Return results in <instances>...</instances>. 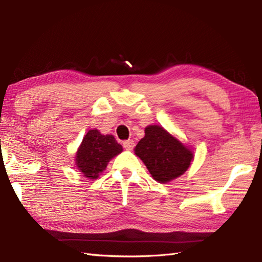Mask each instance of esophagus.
Listing matches in <instances>:
<instances>
[{"label":"esophagus","mask_w":262,"mask_h":262,"mask_svg":"<svg viewBox=\"0 0 262 262\" xmlns=\"http://www.w3.org/2000/svg\"><path fill=\"white\" fill-rule=\"evenodd\" d=\"M122 145H123V148H125V149L132 150L133 148L135 147V143H134V141H133V140H127V141L123 142Z\"/></svg>","instance_id":"34e87169"}]
</instances>
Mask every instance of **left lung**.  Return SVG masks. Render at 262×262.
<instances>
[{
  "instance_id": "left-lung-1",
  "label": "left lung",
  "mask_w": 262,
  "mask_h": 262,
  "mask_svg": "<svg viewBox=\"0 0 262 262\" xmlns=\"http://www.w3.org/2000/svg\"><path fill=\"white\" fill-rule=\"evenodd\" d=\"M144 133L135 147V155L155 180L165 184L187 171L194 158L190 149L161 126H148Z\"/></svg>"
}]
</instances>
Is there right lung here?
I'll return each mask as SVG.
<instances>
[{
	"label": "right lung",
	"instance_id": "1",
	"mask_svg": "<svg viewBox=\"0 0 262 262\" xmlns=\"http://www.w3.org/2000/svg\"><path fill=\"white\" fill-rule=\"evenodd\" d=\"M122 151V147L113 135H103L99 130L91 129L83 137L76 152L75 163L88 179H97L108 162Z\"/></svg>",
	"mask_w": 262,
	"mask_h": 262
}]
</instances>
